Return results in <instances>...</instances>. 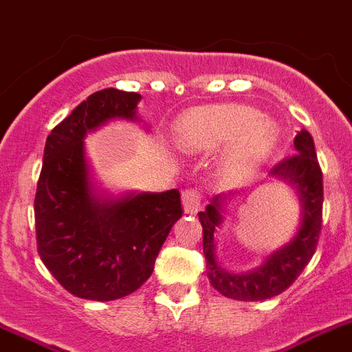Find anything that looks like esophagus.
<instances>
[{
	"label": "esophagus",
	"mask_w": 352,
	"mask_h": 352,
	"mask_svg": "<svg viewBox=\"0 0 352 352\" xmlns=\"http://www.w3.org/2000/svg\"><path fill=\"white\" fill-rule=\"evenodd\" d=\"M201 191L199 189H186L182 192V206L186 213H196L201 208Z\"/></svg>",
	"instance_id": "34e87169"
}]
</instances>
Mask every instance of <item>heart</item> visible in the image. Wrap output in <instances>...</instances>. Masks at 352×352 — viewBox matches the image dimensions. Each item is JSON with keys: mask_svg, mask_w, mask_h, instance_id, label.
I'll return each instance as SVG.
<instances>
[{"mask_svg": "<svg viewBox=\"0 0 352 352\" xmlns=\"http://www.w3.org/2000/svg\"><path fill=\"white\" fill-rule=\"evenodd\" d=\"M175 140L186 153L195 154L229 144L224 168L241 175L257 168L271 153L278 140V126L252 107L238 104L199 107L179 121Z\"/></svg>", "mask_w": 352, "mask_h": 352, "instance_id": "heart-1", "label": "heart"}]
</instances>
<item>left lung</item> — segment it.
<instances>
[{"mask_svg":"<svg viewBox=\"0 0 352 352\" xmlns=\"http://www.w3.org/2000/svg\"><path fill=\"white\" fill-rule=\"evenodd\" d=\"M297 153L285 157L269 170V177L283 180L295 189L300 206V224L294 238L265 257L258 267L248 272H229L217 258L215 232L224 222L229 199L241 192L213 196L205 212H199L203 226V254L206 258V276L217 292L234 300H265L287 290L309 264L316 252L321 231L323 208V173L318 163L314 140L307 130H300L294 140Z\"/></svg>","mask_w":352,"mask_h":352,"instance_id":"left-lung-1","label":"left lung"}]
</instances>
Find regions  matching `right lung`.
Returning a JSON list of instances; mask_svg holds the SVG:
<instances>
[{
    "mask_svg": "<svg viewBox=\"0 0 352 352\" xmlns=\"http://www.w3.org/2000/svg\"><path fill=\"white\" fill-rule=\"evenodd\" d=\"M140 95L95 91L48 135L34 198L36 239L43 264L72 295L116 300L153 274L170 229L182 217L180 192L98 195L85 137L113 120L140 121Z\"/></svg>",
    "mask_w": 352,
    "mask_h": 352,
    "instance_id": "obj_1",
    "label": "right lung"
}]
</instances>
